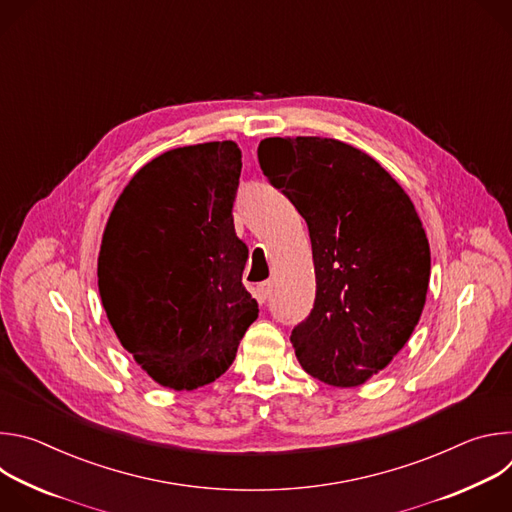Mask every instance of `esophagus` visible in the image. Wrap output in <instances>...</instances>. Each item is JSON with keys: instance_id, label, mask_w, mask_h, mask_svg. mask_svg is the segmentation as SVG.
Segmentation results:
<instances>
[{"instance_id": "obj_1", "label": "esophagus", "mask_w": 512, "mask_h": 512, "mask_svg": "<svg viewBox=\"0 0 512 512\" xmlns=\"http://www.w3.org/2000/svg\"><path fill=\"white\" fill-rule=\"evenodd\" d=\"M255 291H257V298H259L261 302H267V300H269V294H271V281H261Z\"/></svg>"}]
</instances>
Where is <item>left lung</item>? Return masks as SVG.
<instances>
[{"instance_id": "1", "label": "left lung", "mask_w": 512, "mask_h": 512, "mask_svg": "<svg viewBox=\"0 0 512 512\" xmlns=\"http://www.w3.org/2000/svg\"><path fill=\"white\" fill-rule=\"evenodd\" d=\"M259 166L306 218L316 271L310 316L291 330L306 373L356 387L415 330L429 243L405 190L371 156L326 137H267Z\"/></svg>"}]
</instances>
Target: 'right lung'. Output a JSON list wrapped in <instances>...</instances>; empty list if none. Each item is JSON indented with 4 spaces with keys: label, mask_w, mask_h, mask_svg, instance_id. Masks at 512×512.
I'll return each instance as SVG.
<instances>
[{
    "label": "right lung",
    "mask_w": 512,
    "mask_h": 512,
    "mask_svg": "<svg viewBox=\"0 0 512 512\" xmlns=\"http://www.w3.org/2000/svg\"><path fill=\"white\" fill-rule=\"evenodd\" d=\"M241 166L235 141L170 150L131 178L103 233L107 318L141 369L176 391L221 377L259 316L233 221Z\"/></svg>",
    "instance_id": "obj_1"
}]
</instances>
